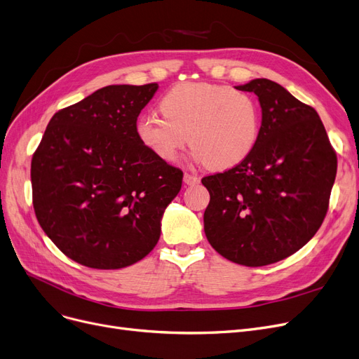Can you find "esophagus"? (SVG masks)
Here are the masks:
<instances>
[{
    "label": "esophagus",
    "mask_w": 359,
    "mask_h": 359,
    "mask_svg": "<svg viewBox=\"0 0 359 359\" xmlns=\"http://www.w3.org/2000/svg\"><path fill=\"white\" fill-rule=\"evenodd\" d=\"M183 182H184V184H188V186L196 184V183H199V177L195 176V175H191V173H184Z\"/></svg>",
    "instance_id": "34e87169"
}]
</instances>
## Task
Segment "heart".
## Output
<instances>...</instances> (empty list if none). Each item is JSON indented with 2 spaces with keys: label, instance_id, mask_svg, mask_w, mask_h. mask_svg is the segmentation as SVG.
Listing matches in <instances>:
<instances>
[{
  "label": "heart",
  "instance_id": "1",
  "mask_svg": "<svg viewBox=\"0 0 359 359\" xmlns=\"http://www.w3.org/2000/svg\"><path fill=\"white\" fill-rule=\"evenodd\" d=\"M160 107L163 116H139L135 133L161 161H176L191 141L198 163L226 170L245 161L258 142L261 110L255 98L243 90L188 82L171 88Z\"/></svg>",
  "mask_w": 359,
  "mask_h": 359
}]
</instances>
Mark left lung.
I'll use <instances>...</instances> for the list:
<instances>
[{
    "mask_svg": "<svg viewBox=\"0 0 359 359\" xmlns=\"http://www.w3.org/2000/svg\"><path fill=\"white\" fill-rule=\"evenodd\" d=\"M236 89L258 97L259 137L245 161L201 180L210 192L204 230L229 261L262 267L316 235L329 210L337 157L317 111L283 86L254 79Z\"/></svg>",
    "mask_w": 359,
    "mask_h": 359,
    "instance_id": "8db88e82",
    "label": "left lung"
}]
</instances>
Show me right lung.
<instances>
[{
    "mask_svg": "<svg viewBox=\"0 0 359 359\" xmlns=\"http://www.w3.org/2000/svg\"><path fill=\"white\" fill-rule=\"evenodd\" d=\"M157 83L110 85L53 116L36 148L34 210L70 259L117 270L157 245L161 217L183 173L152 155L135 133Z\"/></svg>",
    "mask_w": 359,
    "mask_h": 359,
    "instance_id": "right-lung-1",
    "label": "right lung"
}]
</instances>
